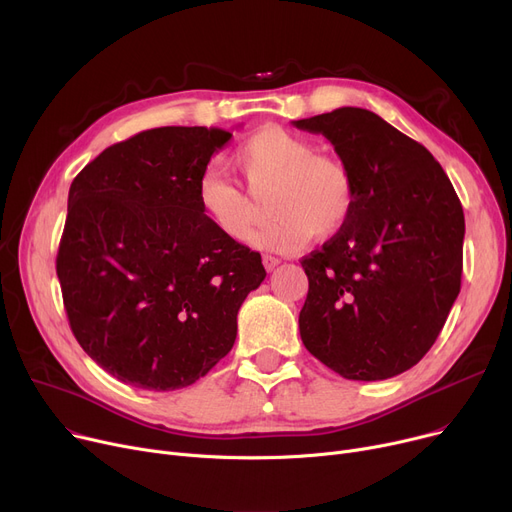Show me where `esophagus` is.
Wrapping results in <instances>:
<instances>
[{"label":"esophagus","mask_w":512,"mask_h":512,"mask_svg":"<svg viewBox=\"0 0 512 512\" xmlns=\"http://www.w3.org/2000/svg\"><path fill=\"white\" fill-rule=\"evenodd\" d=\"M278 265H280V259H278V257H274V255H263V267H265L267 272H274Z\"/></svg>","instance_id":"obj_1"}]
</instances>
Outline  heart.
<instances>
[{
    "label": "heart",
    "instance_id": "heart-1",
    "mask_svg": "<svg viewBox=\"0 0 512 512\" xmlns=\"http://www.w3.org/2000/svg\"><path fill=\"white\" fill-rule=\"evenodd\" d=\"M234 166L253 197L267 195V220L251 245L261 251L290 253L313 236H336L351 220L357 205L353 172L336 155L319 153L303 134L282 126H263L234 151ZM242 188L207 172L197 184L203 218L232 242H242L257 220V203Z\"/></svg>",
    "mask_w": 512,
    "mask_h": 512
}]
</instances>
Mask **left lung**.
<instances>
[{
    "mask_svg": "<svg viewBox=\"0 0 512 512\" xmlns=\"http://www.w3.org/2000/svg\"><path fill=\"white\" fill-rule=\"evenodd\" d=\"M294 126L324 134L357 186L351 220L301 261L303 344L346 380L394 378L432 348L461 292L463 205L434 155L378 114L338 107Z\"/></svg>",
    "mask_w": 512,
    "mask_h": 512,
    "instance_id": "left-lung-1",
    "label": "left lung"
}]
</instances>
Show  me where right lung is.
<instances>
[{
    "label": "right lung",
    "instance_id": "1",
    "mask_svg": "<svg viewBox=\"0 0 512 512\" xmlns=\"http://www.w3.org/2000/svg\"><path fill=\"white\" fill-rule=\"evenodd\" d=\"M232 132L143 130L72 180L56 272L83 351L134 388L195 384L236 340L261 255L203 218L197 184Z\"/></svg>",
    "mask_w": 512,
    "mask_h": 512
}]
</instances>
